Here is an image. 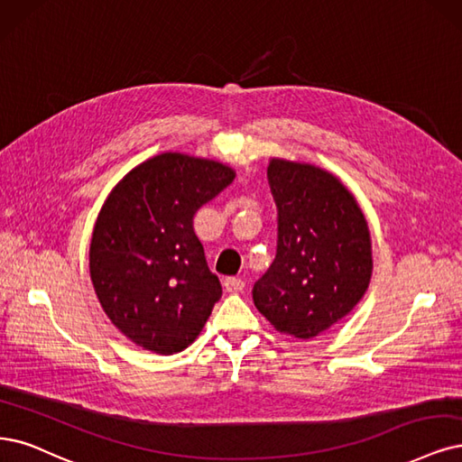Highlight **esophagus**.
Instances as JSON below:
<instances>
[{
    "label": "esophagus",
    "instance_id": "34e87169",
    "mask_svg": "<svg viewBox=\"0 0 462 462\" xmlns=\"http://www.w3.org/2000/svg\"><path fill=\"white\" fill-rule=\"evenodd\" d=\"M225 287H226V291H230V293H242L244 287H245V282L242 278H226Z\"/></svg>",
    "mask_w": 462,
    "mask_h": 462
}]
</instances>
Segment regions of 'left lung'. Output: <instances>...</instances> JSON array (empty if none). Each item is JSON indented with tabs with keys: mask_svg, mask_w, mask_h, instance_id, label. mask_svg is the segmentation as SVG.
Listing matches in <instances>:
<instances>
[{
	"mask_svg": "<svg viewBox=\"0 0 462 462\" xmlns=\"http://www.w3.org/2000/svg\"><path fill=\"white\" fill-rule=\"evenodd\" d=\"M278 253L253 285V302L276 331L309 340L348 316L373 276L365 215L331 171L270 158Z\"/></svg>",
	"mask_w": 462,
	"mask_h": 462,
	"instance_id": "1",
	"label": "left lung"
}]
</instances>
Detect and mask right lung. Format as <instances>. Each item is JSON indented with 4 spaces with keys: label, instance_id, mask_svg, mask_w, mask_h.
I'll return each mask as SVG.
<instances>
[{
    "label": "right lung",
    "instance_id": "add662e5",
    "mask_svg": "<svg viewBox=\"0 0 462 462\" xmlns=\"http://www.w3.org/2000/svg\"><path fill=\"white\" fill-rule=\"evenodd\" d=\"M236 179L217 160L163 152L133 167L98 211L89 274L112 326L153 354L190 346L222 287L192 226Z\"/></svg>",
    "mask_w": 462,
    "mask_h": 462
}]
</instances>
